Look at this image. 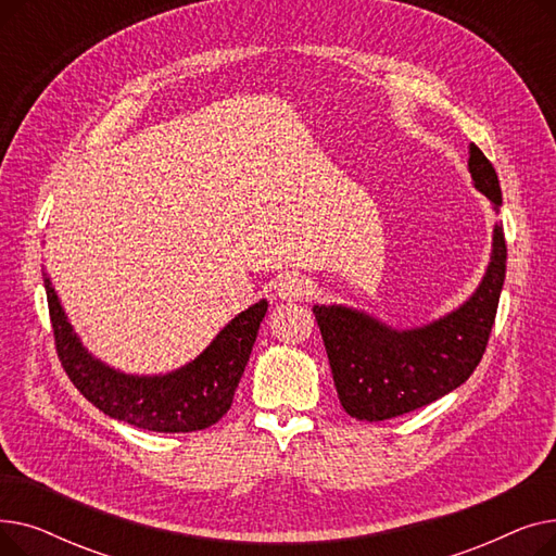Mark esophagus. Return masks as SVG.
I'll return each instance as SVG.
<instances>
[{
    "label": "esophagus",
    "instance_id": "obj_1",
    "mask_svg": "<svg viewBox=\"0 0 556 556\" xmlns=\"http://www.w3.org/2000/svg\"><path fill=\"white\" fill-rule=\"evenodd\" d=\"M277 295L286 302H300V300H308V295H313V288H311L308 279H304L300 275H286L277 283Z\"/></svg>",
    "mask_w": 556,
    "mask_h": 556
}]
</instances>
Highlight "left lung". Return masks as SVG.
<instances>
[{
	"label": "left lung",
	"instance_id": "obj_1",
	"mask_svg": "<svg viewBox=\"0 0 556 556\" xmlns=\"http://www.w3.org/2000/svg\"><path fill=\"white\" fill-rule=\"evenodd\" d=\"M469 170L476 187L498 210L503 204L498 175L476 143H471ZM505 270V233L495 227L493 254L480 288L440 323L399 333L356 311L313 306L344 413L376 424L413 413L459 388L486 352Z\"/></svg>",
	"mask_w": 556,
	"mask_h": 556
}]
</instances>
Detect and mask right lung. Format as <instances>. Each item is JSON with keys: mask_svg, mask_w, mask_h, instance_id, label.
Listing matches in <instances>:
<instances>
[{"mask_svg": "<svg viewBox=\"0 0 556 556\" xmlns=\"http://www.w3.org/2000/svg\"><path fill=\"white\" fill-rule=\"evenodd\" d=\"M47 304L55 354L74 388L112 419L153 432H195L214 426L231 405L268 302L243 311L187 367L175 374L137 378L114 371L80 346L53 288Z\"/></svg>", "mask_w": 556, "mask_h": 556, "instance_id": "1", "label": "right lung"}]
</instances>
